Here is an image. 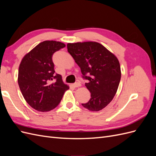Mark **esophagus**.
Wrapping results in <instances>:
<instances>
[{"label": "esophagus", "mask_w": 156, "mask_h": 156, "mask_svg": "<svg viewBox=\"0 0 156 156\" xmlns=\"http://www.w3.org/2000/svg\"><path fill=\"white\" fill-rule=\"evenodd\" d=\"M81 83H79V82H77V83H74V84H73V87H75V88L81 87Z\"/></svg>", "instance_id": "1"}]
</instances>
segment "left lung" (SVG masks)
Returning <instances> with one entry per match:
<instances>
[{"label":"left lung","instance_id":"1","mask_svg":"<svg viewBox=\"0 0 156 156\" xmlns=\"http://www.w3.org/2000/svg\"><path fill=\"white\" fill-rule=\"evenodd\" d=\"M68 53L81 68L91 98L82 105L91 111L105 108L115 96L121 78L119 61L104 46L95 41L67 44Z\"/></svg>","mask_w":156,"mask_h":156}]
</instances>
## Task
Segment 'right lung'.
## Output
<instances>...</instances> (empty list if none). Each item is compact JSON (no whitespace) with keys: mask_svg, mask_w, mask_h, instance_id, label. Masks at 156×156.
Listing matches in <instances>:
<instances>
[{"mask_svg":"<svg viewBox=\"0 0 156 156\" xmlns=\"http://www.w3.org/2000/svg\"><path fill=\"white\" fill-rule=\"evenodd\" d=\"M66 45L44 41L23 58L19 68L18 84L25 100L35 110L47 112L58 106L69 87L56 73L52 56ZM55 81H54V80Z\"/></svg>","mask_w":156,"mask_h":156,"instance_id":"right-lung-1","label":"right lung"}]
</instances>
